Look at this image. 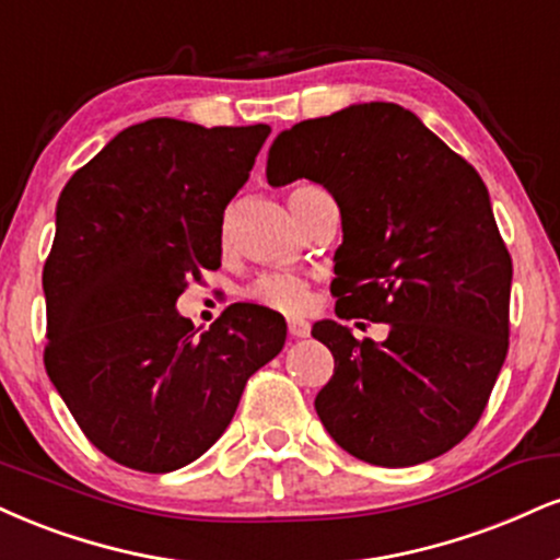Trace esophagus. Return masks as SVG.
Listing matches in <instances>:
<instances>
[{"label": "esophagus", "mask_w": 560, "mask_h": 560, "mask_svg": "<svg viewBox=\"0 0 560 560\" xmlns=\"http://www.w3.org/2000/svg\"><path fill=\"white\" fill-rule=\"evenodd\" d=\"M289 334L294 336V339H305V336L310 334V323L302 320V318H289Z\"/></svg>", "instance_id": "1"}]
</instances>
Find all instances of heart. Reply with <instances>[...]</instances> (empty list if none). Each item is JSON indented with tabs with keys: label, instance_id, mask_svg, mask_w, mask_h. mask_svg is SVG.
<instances>
[{
	"label": "heart",
	"instance_id": "heart-1",
	"mask_svg": "<svg viewBox=\"0 0 560 560\" xmlns=\"http://www.w3.org/2000/svg\"><path fill=\"white\" fill-rule=\"evenodd\" d=\"M305 190H310V185L294 187V190L289 192V206H292ZM247 300H253L255 305L260 307L279 310V313H302L310 302V284L298 273H266L247 289Z\"/></svg>",
	"mask_w": 560,
	"mask_h": 560
}]
</instances>
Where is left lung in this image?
I'll return each instance as SVG.
<instances>
[{"instance_id": "obj_1", "label": "left lung", "mask_w": 560, "mask_h": 560, "mask_svg": "<svg viewBox=\"0 0 560 560\" xmlns=\"http://www.w3.org/2000/svg\"><path fill=\"white\" fill-rule=\"evenodd\" d=\"M266 177L334 195L345 229L336 315L388 326L386 341H360L315 323L334 354L315 396L320 422L378 467L446 454L472 433L509 352L514 268L480 174L412 112L373 101L281 132Z\"/></svg>"}]
</instances>
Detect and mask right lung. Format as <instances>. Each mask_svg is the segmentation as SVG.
<instances>
[{"instance_id": "obj_1", "label": "right lung", "mask_w": 560, "mask_h": 560, "mask_svg": "<svg viewBox=\"0 0 560 560\" xmlns=\"http://www.w3.org/2000/svg\"><path fill=\"white\" fill-rule=\"evenodd\" d=\"M268 135L148 119L59 195L44 365L88 441L122 467L161 475L206 454L284 347L287 323L268 307L234 302L200 336L174 307L221 266L224 208Z\"/></svg>"}]
</instances>
